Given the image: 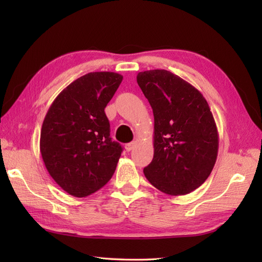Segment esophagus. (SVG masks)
I'll use <instances>...</instances> for the list:
<instances>
[{
  "label": "esophagus",
  "mask_w": 262,
  "mask_h": 262,
  "mask_svg": "<svg viewBox=\"0 0 262 262\" xmlns=\"http://www.w3.org/2000/svg\"><path fill=\"white\" fill-rule=\"evenodd\" d=\"M135 146H136V142L134 141V142H130V143L126 144V145H125V148H126V151H127V152H129V151H132V149L134 148Z\"/></svg>",
  "instance_id": "34e87169"
}]
</instances>
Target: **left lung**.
Segmentation results:
<instances>
[{"label": "left lung", "instance_id": "8db88e82", "mask_svg": "<svg viewBox=\"0 0 262 262\" xmlns=\"http://www.w3.org/2000/svg\"><path fill=\"white\" fill-rule=\"evenodd\" d=\"M137 83L154 115V157L144 174L171 196L193 191L209 177L219 152L207 101L190 83L165 70L140 72Z\"/></svg>", "mask_w": 262, "mask_h": 262}]
</instances>
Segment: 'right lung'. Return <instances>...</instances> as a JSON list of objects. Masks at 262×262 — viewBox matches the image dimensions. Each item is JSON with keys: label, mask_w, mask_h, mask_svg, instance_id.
Here are the masks:
<instances>
[{"label": "right lung", "mask_w": 262, "mask_h": 262, "mask_svg": "<svg viewBox=\"0 0 262 262\" xmlns=\"http://www.w3.org/2000/svg\"><path fill=\"white\" fill-rule=\"evenodd\" d=\"M122 75L92 72L72 82L49 107L40 133V153L49 174L74 197H86L107 183L122 152L111 140L105 105Z\"/></svg>", "instance_id": "obj_1"}]
</instances>
